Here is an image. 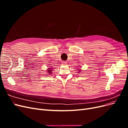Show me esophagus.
I'll return each mask as SVG.
<instances>
[{"mask_svg": "<svg viewBox=\"0 0 128 128\" xmlns=\"http://www.w3.org/2000/svg\"><path fill=\"white\" fill-rule=\"evenodd\" d=\"M66 62H65V61H62L61 62V64H62V65H66Z\"/></svg>", "mask_w": 128, "mask_h": 128, "instance_id": "34e87169", "label": "esophagus"}]
</instances>
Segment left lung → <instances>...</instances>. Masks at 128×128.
Listing matches in <instances>:
<instances>
[{
  "instance_id": "obj_1",
  "label": "left lung",
  "mask_w": 128,
  "mask_h": 128,
  "mask_svg": "<svg viewBox=\"0 0 128 128\" xmlns=\"http://www.w3.org/2000/svg\"><path fill=\"white\" fill-rule=\"evenodd\" d=\"M79 71H80V70H79Z\"/></svg>"
}]
</instances>
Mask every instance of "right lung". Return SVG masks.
I'll return each mask as SVG.
<instances>
[{
	"label": "right lung",
	"mask_w": 128,
	"mask_h": 128,
	"mask_svg": "<svg viewBox=\"0 0 128 128\" xmlns=\"http://www.w3.org/2000/svg\"><path fill=\"white\" fill-rule=\"evenodd\" d=\"M52 69L51 68H49L48 69V75H50V74H52Z\"/></svg>",
	"instance_id": "obj_1"
}]
</instances>
